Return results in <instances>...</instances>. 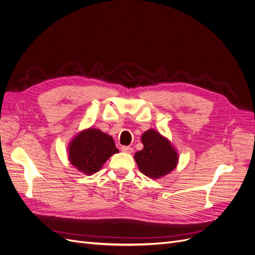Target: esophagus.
<instances>
[{"label": "esophagus", "instance_id": "34e87169", "mask_svg": "<svg viewBox=\"0 0 255 255\" xmlns=\"http://www.w3.org/2000/svg\"><path fill=\"white\" fill-rule=\"evenodd\" d=\"M121 151L124 152V153H132L133 152V149L131 148V146H128V145H123L122 148H121Z\"/></svg>", "mask_w": 255, "mask_h": 255}]
</instances>
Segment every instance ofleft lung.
Wrapping results in <instances>:
<instances>
[{
  "mask_svg": "<svg viewBox=\"0 0 255 255\" xmlns=\"http://www.w3.org/2000/svg\"><path fill=\"white\" fill-rule=\"evenodd\" d=\"M141 141L143 149L135 153L134 159L144 176L159 179L176 168L178 154L165 137L150 129L141 135Z\"/></svg>",
  "mask_w": 255,
  "mask_h": 255,
  "instance_id": "left-lung-1",
  "label": "left lung"
}]
</instances>
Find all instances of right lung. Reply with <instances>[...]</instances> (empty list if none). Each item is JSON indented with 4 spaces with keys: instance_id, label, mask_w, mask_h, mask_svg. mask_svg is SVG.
<instances>
[{
    "instance_id": "obj_1",
    "label": "right lung",
    "mask_w": 255,
    "mask_h": 255,
    "mask_svg": "<svg viewBox=\"0 0 255 255\" xmlns=\"http://www.w3.org/2000/svg\"><path fill=\"white\" fill-rule=\"evenodd\" d=\"M68 151L71 164L86 175L97 172L107 159L119 152L112 136L94 128L80 132L70 142Z\"/></svg>"
}]
</instances>
